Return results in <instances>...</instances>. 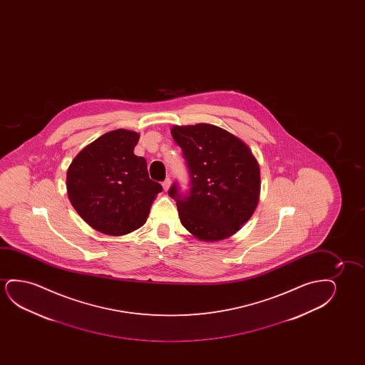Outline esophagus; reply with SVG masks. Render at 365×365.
<instances>
[{
	"label": "esophagus",
	"instance_id": "34e87169",
	"mask_svg": "<svg viewBox=\"0 0 365 365\" xmlns=\"http://www.w3.org/2000/svg\"><path fill=\"white\" fill-rule=\"evenodd\" d=\"M170 183H172V180H170V177H168V178H165V180L162 182V187H163V190H165V192L170 190Z\"/></svg>",
	"mask_w": 365,
	"mask_h": 365
}]
</instances>
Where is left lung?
<instances>
[{"label": "left lung", "mask_w": 365, "mask_h": 365, "mask_svg": "<svg viewBox=\"0 0 365 365\" xmlns=\"http://www.w3.org/2000/svg\"><path fill=\"white\" fill-rule=\"evenodd\" d=\"M190 188L173 183L180 223L195 238L215 242L235 235L255 213L260 193L259 165L243 140L217 125H175Z\"/></svg>", "instance_id": "1"}]
</instances>
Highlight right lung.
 <instances>
[{"label":"right lung","mask_w":365,"mask_h":365,"mask_svg":"<svg viewBox=\"0 0 365 365\" xmlns=\"http://www.w3.org/2000/svg\"><path fill=\"white\" fill-rule=\"evenodd\" d=\"M140 135L107 132L81 150L67 170V193L93 230L123 235L145 225L162 185L150 180L147 162L135 155Z\"/></svg>","instance_id":"obj_1"}]
</instances>
